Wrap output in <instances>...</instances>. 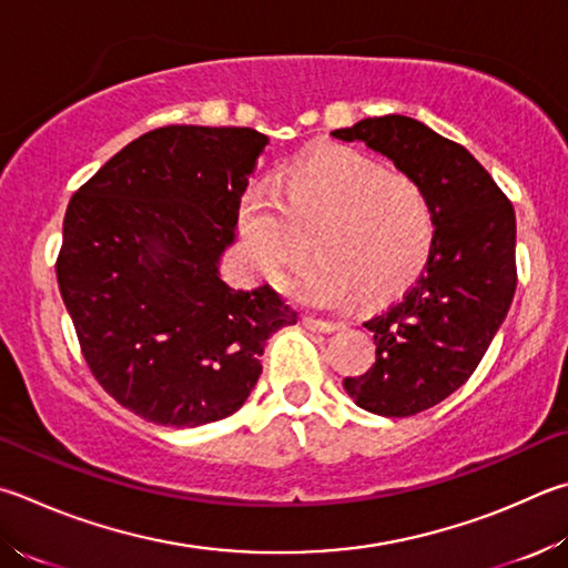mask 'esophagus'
Listing matches in <instances>:
<instances>
[{
	"label": "esophagus",
	"mask_w": 568,
	"mask_h": 568,
	"mask_svg": "<svg viewBox=\"0 0 568 568\" xmlns=\"http://www.w3.org/2000/svg\"><path fill=\"white\" fill-rule=\"evenodd\" d=\"M303 325L307 329H313V333H333V329L339 327L337 323H333V320H323V317H315V315H305Z\"/></svg>",
	"instance_id": "34e87169"
}]
</instances>
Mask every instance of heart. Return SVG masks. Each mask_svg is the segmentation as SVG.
Masks as SVG:
<instances>
[{
  "label": "heart",
  "instance_id": "obj_1",
  "mask_svg": "<svg viewBox=\"0 0 568 568\" xmlns=\"http://www.w3.org/2000/svg\"><path fill=\"white\" fill-rule=\"evenodd\" d=\"M427 191L363 151L327 146L283 171L281 189L253 183L241 201V233L253 263L281 281L317 257L293 291L313 305H343L355 291L377 301L397 293L427 263L435 243Z\"/></svg>",
  "mask_w": 568,
  "mask_h": 568
}]
</instances>
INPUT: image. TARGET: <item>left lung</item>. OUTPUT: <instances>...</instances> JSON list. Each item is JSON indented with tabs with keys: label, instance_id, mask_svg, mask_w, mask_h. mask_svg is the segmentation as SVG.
<instances>
[{
	"label": "left lung",
	"instance_id": "left-lung-1",
	"mask_svg": "<svg viewBox=\"0 0 568 568\" xmlns=\"http://www.w3.org/2000/svg\"><path fill=\"white\" fill-rule=\"evenodd\" d=\"M363 141L427 191L435 243L409 291L365 323L375 363L343 385L357 407L409 417L435 407L471 377L517 291V215L471 153L399 113L337 129Z\"/></svg>",
	"mask_w": 568,
	"mask_h": 568
}]
</instances>
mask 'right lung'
<instances>
[{
    "instance_id": "add662e5",
    "label": "right lung",
    "mask_w": 568,
    "mask_h": 568,
    "mask_svg": "<svg viewBox=\"0 0 568 568\" xmlns=\"http://www.w3.org/2000/svg\"><path fill=\"white\" fill-rule=\"evenodd\" d=\"M265 143L243 126L153 129L69 201L57 281L81 355L153 425L233 415L261 377L265 339L297 323L271 285L233 291L219 273Z\"/></svg>"
}]
</instances>
